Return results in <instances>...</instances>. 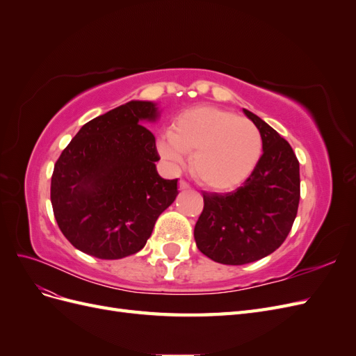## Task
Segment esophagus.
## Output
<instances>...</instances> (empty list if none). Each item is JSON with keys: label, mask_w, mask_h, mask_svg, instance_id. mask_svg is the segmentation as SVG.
<instances>
[{"label": "esophagus", "mask_w": 356, "mask_h": 356, "mask_svg": "<svg viewBox=\"0 0 356 356\" xmlns=\"http://www.w3.org/2000/svg\"><path fill=\"white\" fill-rule=\"evenodd\" d=\"M178 187H179V190H188V188H190V186L187 184V182H186L184 179H179Z\"/></svg>", "instance_id": "obj_1"}]
</instances>
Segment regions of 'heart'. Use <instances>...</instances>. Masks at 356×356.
Returning a JSON list of instances; mask_svg holds the SVG:
<instances>
[{"instance_id": "obj_1", "label": "heart", "mask_w": 356, "mask_h": 356, "mask_svg": "<svg viewBox=\"0 0 356 356\" xmlns=\"http://www.w3.org/2000/svg\"><path fill=\"white\" fill-rule=\"evenodd\" d=\"M160 156L179 168L191 154L190 168L202 186L225 191L241 186L254 172L263 152L257 126L218 106H195L178 115L172 132L159 138Z\"/></svg>"}]
</instances>
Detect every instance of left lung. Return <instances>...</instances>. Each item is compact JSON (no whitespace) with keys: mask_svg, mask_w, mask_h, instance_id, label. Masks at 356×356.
Here are the masks:
<instances>
[{"mask_svg":"<svg viewBox=\"0 0 356 356\" xmlns=\"http://www.w3.org/2000/svg\"><path fill=\"white\" fill-rule=\"evenodd\" d=\"M243 113L261 134L263 156L236 191L203 193V211L195 227L199 251L230 266L276 251L293 227L300 202V165L293 148L260 117Z\"/></svg>","mask_w":356,"mask_h":356,"instance_id":"left-lung-1","label":"left lung"}]
</instances>
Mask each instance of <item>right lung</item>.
<instances>
[{
	"mask_svg": "<svg viewBox=\"0 0 356 356\" xmlns=\"http://www.w3.org/2000/svg\"><path fill=\"white\" fill-rule=\"evenodd\" d=\"M156 104L131 101L86 123L55 163L50 200L63 236L102 260L136 254L159 215L178 195V179H163L156 138Z\"/></svg>",
	"mask_w": 356,
	"mask_h": 356,
	"instance_id": "obj_1",
	"label": "right lung"
}]
</instances>
